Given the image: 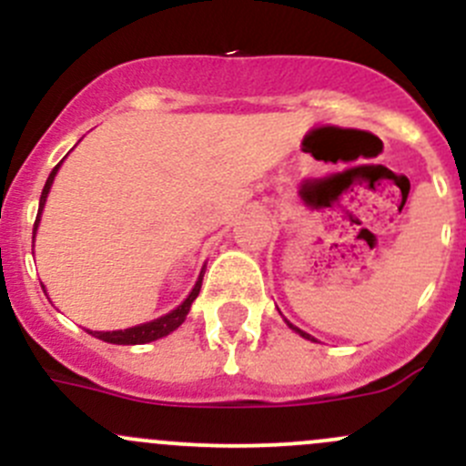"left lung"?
Segmentation results:
<instances>
[{"instance_id":"left-lung-1","label":"left lung","mask_w":466,"mask_h":466,"mask_svg":"<svg viewBox=\"0 0 466 466\" xmlns=\"http://www.w3.org/2000/svg\"><path fill=\"white\" fill-rule=\"evenodd\" d=\"M286 324H289V327H290V329H293V331H295V333H299V336H302V338H307V340H313V338H311V336H309V333H307V331H302V329L293 327V324H290L289 320H286Z\"/></svg>"}]
</instances>
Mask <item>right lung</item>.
<instances>
[{
  "label": "right lung",
  "instance_id": "right-lung-1",
  "mask_svg": "<svg viewBox=\"0 0 466 466\" xmlns=\"http://www.w3.org/2000/svg\"><path fill=\"white\" fill-rule=\"evenodd\" d=\"M60 164H63V162L56 164L54 171H51L49 177H46V185H45V189H42V196H40V209H37L35 225H33V234H35L37 223H40L42 207H45V203H46V194H49L51 185H54V177H56V173H58ZM203 275H205V272H200L198 281H196V286H194V290L189 293V298H187L185 302L180 304V307L173 309L171 313H167V316L157 318V320H153V322L137 324V327L119 329V331H89V333H92L94 338H98V340L112 342V345H144V342H153V340H157V338L168 336V333L176 331V329L180 327L182 322H185L187 313H189V309H191V304H194V299L198 298V293H200V286H203Z\"/></svg>",
  "mask_w": 466,
  "mask_h": 466
}]
</instances>
